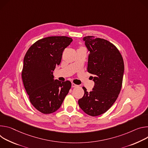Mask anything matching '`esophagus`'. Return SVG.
I'll list each match as a JSON object with an SVG mask.
<instances>
[{
    "label": "esophagus",
    "instance_id": "1",
    "mask_svg": "<svg viewBox=\"0 0 148 148\" xmlns=\"http://www.w3.org/2000/svg\"><path fill=\"white\" fill-rule=\"evenodd\" d=\"M72 88H76V87H77V85H76V84H75L74 83H72Z\"/></svg>",
    "mask_w": 148,
    "mask_h": 148
}]
</instances>
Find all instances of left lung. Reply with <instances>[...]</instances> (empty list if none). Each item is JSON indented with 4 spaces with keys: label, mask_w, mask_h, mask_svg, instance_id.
I'll use <instances>...</instances> for the list:
<instances>
[{
    "label": "left lung",
    "mask_w": 148,
    "mask_h": 148,
    "mask_svg": "<svg viewBox=\"0 0 148 148\" xmlns=\"http://www.w3.org/2000/svg\"><path fill=\"white\" fill-rule=\"evenodd\" d=\"M90 52L88 72L93 75L94 88L78 101L80 108L88 115L97 116L113 105L120 93L123 81L124 62L118 48L110 42L95 36L84 38ZM93 79V77H92Z\"/></svg>",
    "instance_id": "1"
}]
</instances>
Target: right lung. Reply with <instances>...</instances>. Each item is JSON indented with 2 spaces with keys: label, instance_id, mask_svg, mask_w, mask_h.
Instances as JSON below:
<instances>
[{
  "label": "right lung",
  "instance_id": "1",
  "mask_svg": "<svg viewBox=\"0 0 148 148\" xmlns=\"http://www.w3.org/2000/svg\"><path fill=\"white\" fill-rule=\"evenodd\" d=\"M68 36H49L38 40L27 50L22 78L30 103L44 114L61 106L71 88L70 81L54 80L53 72L61 62L64 49L72 42Z\"/></svg>",
  "mask_w": 148,
  "mask_h": 148
}]
</instances>
